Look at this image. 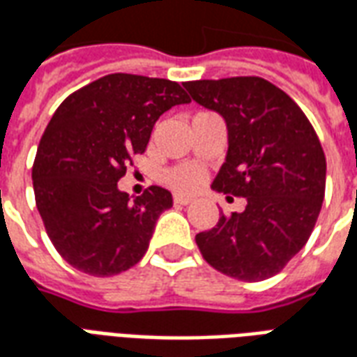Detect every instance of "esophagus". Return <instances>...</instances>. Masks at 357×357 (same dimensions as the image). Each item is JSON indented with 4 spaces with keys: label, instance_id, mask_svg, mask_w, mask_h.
<instances>
[{
    "label": "esophagus",
    "instance_id": "obj_1",
    "mask_svg": "<svg viewBox=\"0 0 357 357\" xmlns=\"http://www.w3.org/2000/svg\"><path fill=\"white\" fill-rule=\"evenodd\" d=\"M193 201L191 197H185V195H174V202L176 204H189V202Z\"/></svg>",
    "mask_w": 357,
    "mask_h": 357
}]
</instances>
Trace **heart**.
<instances>
[{
	"instance_id": "heart-1",
	"label": "heart",
	"mask_w": 357,
	"mask_h": 357,
	"mask_svg": "<svg viewBox=\"0 0 357 357\" xmlns=\"http://www.w3.org/2000/svg\"><path fill=\"white\" fill-rule=\"evenodd\" d=\"M164 181L181 193H191L199 189L204 181V174L199 166L183 164V166H174L170 170L164 172Z\"/></svg>"
}]
</instances>
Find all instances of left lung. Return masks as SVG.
Here are the masks:
<instances>
[{
	"instance_id": "left-lung-1",
	"label": "left lung",
	"mask_w": 357,
	"mask_h": 357,
	"mask_svg": "<svg viewBox=\"0 0 357 357\" xmlns=\"http://www.w3.org/2000/svg\"><path fill=\"white\" fill-rule=\"evenodd\" d=\"M191 99L227 126L225 162L212 189L247 199L195 241L224 275L262 281L306 245L325 197L327 162L306 114L283 89L258 76L185 82Z\"/></svg>"
}]
</instances>
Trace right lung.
Here are the masks:
<instances>
[{
  "label": "right lung",
  "mask_w": 357,
  "mask_h": 357,
  "mask_svg": "<svg viewBox=\"0 0 357 357\" xmlns=\"http://www.w3.org/2000/svg\"><path fill=\"white\" fill-rule=\"evenodd\" d=\"M178 82L109 74L59 105L36 153V206L53 247L73 268L95 277L122 273L149 248L172 193L149 187L130 199L118 189L153 126L176 105L189 102Z\"/></svg>",
  "instance_id": "obj_1"
}]
</instances>
